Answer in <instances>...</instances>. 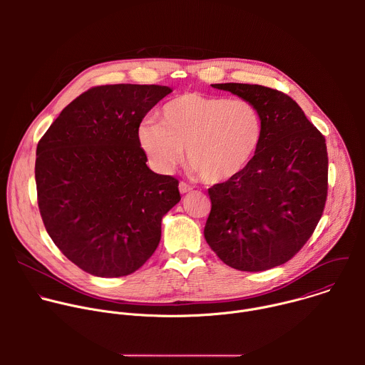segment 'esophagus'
Instances as JSON below:
<instances>
[{
    "instance_id": "obj_1",
    "label": "esophagus",
    "mask_w": 365,
    "mask_h": 365,
    "mask_svg": "<svg viewBox=\"0 0 365 365\" xmlns=\"http://www.w3.org/2000/svg\"><path fill=\"white\" fill-rule=\"evenodd\" d=\"M179 190H180V193H187V192L192 190V186H189V185L185 183V182H180V183H179Z\"/></svg>"
}]
</instances>
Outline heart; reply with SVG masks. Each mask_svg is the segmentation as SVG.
Wrapping results in <instances>:
<instances>
[{"mask_svg": "<svg viewBox=\"0 0 365 365\" xmlns=\"http://www.w3.org/2000/svg\"><path fill=\"white\" fill-rule=\"evenodd\" d=\"M160 123L144 120L137 138L151 168L172 173L183 159L206 183H221L242 173L264 137V120L255 103L244 98L186 92L166 102Z\"/></svg>", "mask_w": 365, "mask_h": 365, "instance_id": "heart-1", "label": "heart"}]
</instances>
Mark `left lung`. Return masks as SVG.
Returning <instances> with one entry per match:
<instances>
[{"label": "left lung", "mask_w": 365, "mask_h": 365, "mask_svg": "<svg viewBox=\"0 0 365 365\" xmlns=\"http://www.w3.org/2000/svg\"><path fill=\"white\" fill-rule=\"evenodd\" d=\"M262 111L264 137L251 165L207 189L211 212L205 240L241 272L287 263L314 234L328 196V151L322 133L282 91L215 83Z\"/></svg>", "instance_id": "left-lung-1"}]
</instances>
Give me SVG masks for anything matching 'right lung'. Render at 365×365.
<instances>
[{
    "label": "right lung",
    "instance_id": "obj_1",
    "mask_svg": "<svg viewBox=\"0 0 365 365\" xmlns=\"http://www.w3.org/2000/svg\"><path fill=\"white\" fill-rule=\"evenodd\" d=\"M160 85H101L73 99L40 138L37 203L63 255L98 277L138 270L158 248L179 180L151 172L137 130L169 95Z\"/></svg>",
    "mask_w": 365,
    "mask_h": 365
}]
</instances>
